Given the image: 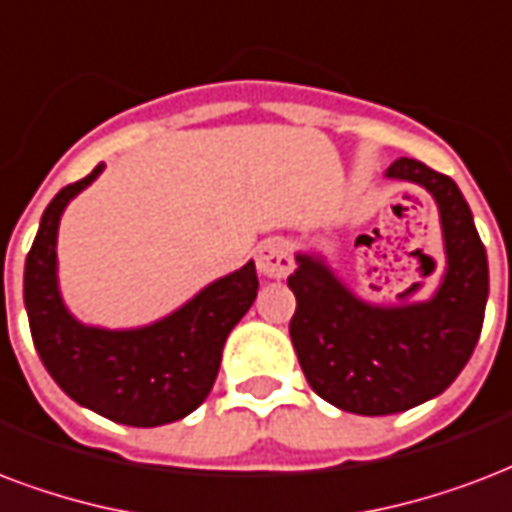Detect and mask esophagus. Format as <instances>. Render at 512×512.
<instances>
[{"instance_id": "34e87169", "label": "esophagus", "mask_w": 512, "mask_h": 512, "mask_svg": "<svg viewBox=\"0 0 512 512\" xmlns=\"http://www.w3.org/2000/svg\"><path fill=\"white\" fill-rule=\"evenodd\" d=\"M256 267L267 278H286L294 270V253L291 245L280 237H270L256 248Z\"/></svg>"}]
</instances>
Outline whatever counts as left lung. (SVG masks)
<instances>
[{
  "instance_id": "left-lung-1",
  "label": "left lung",
  "mask_w": 512,
  "mask_h": 512,
  "mask_svg": "<svg viewBox=\"0 0 512 512\" xmlns=\"http://www.w3.org/2000/svg\"><path fill=\"white\" fill-rule=\"evenodd\" d=\"M386 175L437 199L448 253L437 294L410 307L367 305L302 253L288 278L297 297L288 332L307 383L359 416H391L443 394L478 345L489 299L486 248L459 186L416 159H397Z\"/></svg>"
}]
</instances>
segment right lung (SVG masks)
Masks as SVG:
<instances>
[{"label":"right lung","instance_id":"add662e5","mask_svg":"<svg viewBox=\"0 0 512 512\" xmlns=\"http://www.w3.org/2000/svg\"><path fill=\"white\" fill-rule=\"evenodd\" d=\"M102 172L94 167L45 207L23 270V302L34 348L61 391L126 426H161L197 410L210 394L229 332L256 299V267L215 280L159 324L107 332L78 324L56 286V232L64 207Z\"/></svg>","mask_w":512,"mask_h":512}]
</instances>
